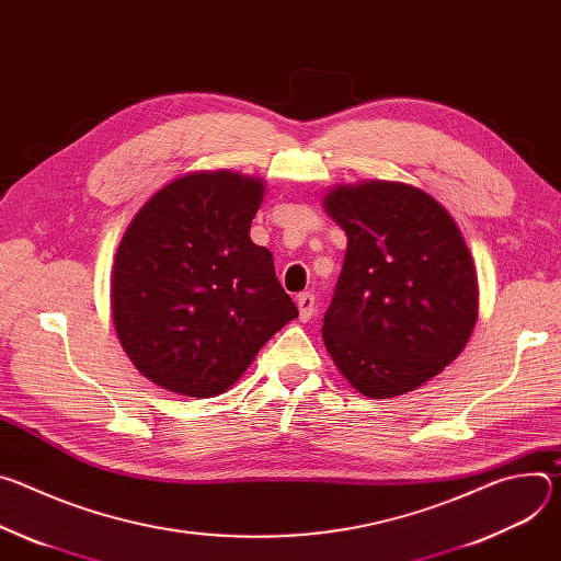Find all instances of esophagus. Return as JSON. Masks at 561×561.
Masks as SVG:
<instances>
[{
  "label": "esophagus",
  "instance_id": "1",
  "mask_svg": "<svg viewBox=\"0 0 561 561\" xmlns=\"http://www.w3.org/2000/svg\"><path fill=\"white\" fill-rule=\"evenodd\" d=\"M297 308H299L301 322H308V319H312V314H314V295L312 293L297 295Z\"/></svg>",
  "mask_w": 561,
  "mask_h": 561
}]
</instances>
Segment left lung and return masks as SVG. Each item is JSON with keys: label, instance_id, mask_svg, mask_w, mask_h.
<instances>
[{"label": "left lung", "instance_id": "obj_1", "mask_svg": "<svg viewBox=\"0 0 561 561\" xmlns=\"http://www.w3.org/2000/svg\"><path fill=\"white\" fill-rule=\"evenodd\" d=\"M324 210L348 237L322 337L370 399L407 394L453 364L479 310L477 271L450 213L402 182L342 184Z\"/></svg>", "mask_w": 561, "mask_h": 561}]
</instances>
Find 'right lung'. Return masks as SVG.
Returning <instances> with one entry per match:
<instances>
[{
  "label": "right lung",
  "mask_w": 561,
  "mask_h": 561,
  "mask_svg": "<svg viewBox=\"0 0 561 561\" xmlns=\"http://www.w3.org/2000/svg\"><path fill=\"white\" fill-rule=\"evenodd\" d=\"M262 178L199 171L130 219L111 273V312L133 366L186 397H215L297 317L273 255L253 244Z\"/></svg>",
  "instance_id": "right-lung-1"
}]
</instances>
